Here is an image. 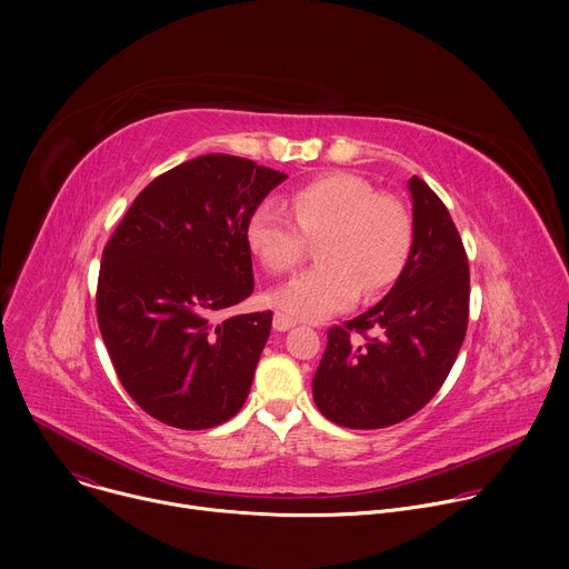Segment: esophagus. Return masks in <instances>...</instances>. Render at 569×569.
<instances>
[{"mask_svg":"<svg viewBox=\"0 0 569 569\" xmlns=\"http://www.w3.org/2000/svg\"><path fill=\"white\" fill-rule=\"evenodd\" d=\"M295 319L292 317H288V315H283V312H274V319H272V327H274V331H288V329H292L295 327Z\"/></svg>","mask_w":569,"mask_h":569,"instance_id":"34e87169","label":"esophagus"}]
</instances>
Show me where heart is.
<instances>
[{"label": "heart", "instance_id": "heart-1", "mask_svg": "<svg viewBox=\"0 0 569 569\" xmlns=\"http://www.w3.org/2000/svg\"><path fill=\"white\" fill-rule=\"evenodd\" d=\"M263 200L246 224L252 254L274 274L292 272L317 242L319 266L301 272L274 301L292 317L319 321L351 308L360 290L376 297L391 288L410 261L412 216L396 196L376 193L353 173H327L295 187L286 200Z\"/></svg>", "mask_w": 569, "mask_h": 569}]
</instances>
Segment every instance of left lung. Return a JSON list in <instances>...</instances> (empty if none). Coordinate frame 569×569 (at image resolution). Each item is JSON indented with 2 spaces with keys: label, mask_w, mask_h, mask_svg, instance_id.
Here are the masks:
<instances>
[{
  "label": "left lung",
  "mask_w": 569,
  "mask_h": 569,
  "mask_svg": "<svg viewBox=\"0 0 569 569\" xmlns=\"http://www.w3.org/2000/svg\"><path fill=\"white\" fill-rule=\"evenodd\" d=\"M415 246L373 308L329 329L312 378L317 410L351 430H378L417 415L446 382L468 329L470 270L441 198L410 180Z\"/></svg>",
  "instance_id": "8db88e82"
}]
</instances>
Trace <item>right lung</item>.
<instances>
[{
  "label": "right lung",
  "mask_w": 569,
  "mask_h": 569,
  "mask_svg": "<svg viewBox=\"0 0 569 569\" xmlns=\"http://www.w3.org/2000/svg\"><path fill=\"white\" fill-rule=\"evenodd\" d=\"M286 178L246 157L202 154L154 178L110 236L99 329L123 389L152 419L207 430L246 402L272 310L216 315L252 295L246 224Z\"/></svg>",
  "instance_id": "right-lung-1"
}]
</instances>
